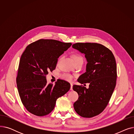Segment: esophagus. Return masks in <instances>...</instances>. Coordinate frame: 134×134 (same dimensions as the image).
<instances>
[{"mask_svg":"<svg viewBox=\"0 0 134 134\" xmlns=\"http://www.w3.org/2000/svg\"><path fill=\"white\" fill-rule=\"evenodd\" d=\"M70 90H73V84L71 83V88H70Z\"/></svg>","mask_w":134,"mask_h":134,"instance_id":"esophagus-1","label":"esophagus"}]
</instances>
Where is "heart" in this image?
Returning a JSON list of instances; mask_svg holds the SVG:
<instances>
[{"mask_svg":"<svg viewBox=\"0 0 134 134\" xmlns=\"http://www.w3.org/2000/svg\"><path fill=\"white\" fill-rule=\"evenodd\" d=\"M73 58L74 61L79 60H82V56L79 54H77L73 55ZM61 77L62 79L67 81H71L73 79V76L71 74H68V73H63L61 75Z\"/></svg>","mask_w":134,"mask_h":134,"instance_id":"b5f03b06","label":"heart"}]
</instances>
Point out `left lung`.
<instances>
[{
  "mask_svg": "<svg viewBox=\"0 0 134 134\" xmlns=\"http://www.w3.org/2000/svg\"><path fill=\"white\" fill-rule=\"evenodd\" d=\"M72 47L85 54L87 63L86 72L78 81L89 83V87L73 85L79 95L74 109L82 117L91 118L100 114L107 107L116 86L117 66L112 52L97 43H76Z\"/></svg>",
  "mask_w": 134,
  "mask_h": 134,
  "instance_id": "1",
  "label": "left lung"
}]
</instances>
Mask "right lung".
I'll use <instances>...</instances> for the list:
<instances>
[{
    "mask_svg": "<svg viewBox=\"0 0 134 134\" xmlns=\"http://www.w3.org/2000/svg\"><path fill=\"white\" fill-rule=\"evenodd\" d=\"M54 40L41 39L28 45L21 56L16 78L21 101L26 110L37 116L48 115L56 100L65 94L71 85L59 79L48 84L46 75L56 68L58 59L71 46Z\"/></svg>",
    "mask_w": 134,
    "mask_h": 134,
    "instance_id": "add662e5",
    "label": "right lung"
}]
</instances>
